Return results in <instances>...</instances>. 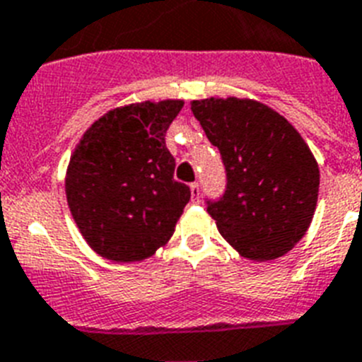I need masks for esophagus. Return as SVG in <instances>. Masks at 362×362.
Wrapping results in <instances>:
<instances>
[{"label": "esophagus", "instance_id": "obj_1", "mask_svg": "<svg viewBox=\"0 0 362 362\" xmlns=\"http://www.w3.org/2000/svg\"><path fill=\"white\" fill-rule=\"evenodd\" d=\"M190 194H192L194 202H199V183L190 185Z\"/></svg>", "mask_w": 362, "mask_h": 362}]
</instances>
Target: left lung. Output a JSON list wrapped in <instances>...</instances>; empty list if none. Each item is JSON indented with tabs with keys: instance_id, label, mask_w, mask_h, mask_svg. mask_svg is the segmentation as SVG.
Wrapping results in <instances>:
<instances>
[{
	"instance_id": "1",
	"label": "left lung",
	"mask_w": 362,
	"mask_h": 362,
	"mask_svg": "<svg viewBox=\"0 0 362 362\" xmlns=\"http://www.w3.org/2000/svg\"><path fill=\"white\" fill-rule=\"evenodd\" d=\"M190 109L226 168V190L207 199L218 231L253 261L285 255L305 235L318 199L320 172L309 146L259 101L209 98Z\"/></svg>"
}]
</instances>
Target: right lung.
Instances as JSON below:
<instances>
[{"label": "right lung", "instance_id": "1", "mask_svg": "<svg viewBox=\"0 0 362 362\" xmlns=\"http://www.w3.org/2000/svg\"><path fill=\"white\" fill-rule=\"evenodd\" d=\"M181 100L109 110L70 157L66 199L88 246L116 262L142 261L174 235L190 188L174 179L164 134Z\"/></svg>", "mask_w": 362, "mask_h": 362}]
</instances>
